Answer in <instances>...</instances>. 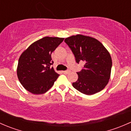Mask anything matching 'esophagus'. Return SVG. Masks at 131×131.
Returning <instances> with one entry per match:
<instances>
[{
  "instance_id": "34e87169",
  "label": "esophagus",
  "mask_w": 131,
  "mask_h": 131,
  "mask_svg": "<svg viewBox=\"0 0 131 131\" xmlns=\"http://www.w3.org/2000/svg\"><path fill=\"white\" fill-rule=\"evenodd\" d=\"M71 71H70V70H65V71H63V73H70V72Z\"/></svg>"
}]
</instances>
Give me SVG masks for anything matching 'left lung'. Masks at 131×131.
<instances>
[{
    "label": "left lung",
    "mask_w": 131,
    "mask_h": 131,
    "mask_svg": "<svg viewBox=\"0 0 131 131\" xmlns=\"http://www.w3.org/2000/svg\"><path fill=\"white\" fill-rule=\"evenodd\" d=\"M64 42L68 46L77 63L84 61V68L77 73L73 88L82 93L92 95L105 88L110 77L112 61L103 45L96 39L82 35H73Z\"/></svg>",
    "instance_id": "left-lung-1"
}]
</instances>
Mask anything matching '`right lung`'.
Returning a JSON list of instances; mask_svg holds the SVG:
<instances>
[{
	"instance_id": "right-lung-1",
	"label": "right lung",
	"mask_w": 131,
	"mask_h": 131,
	"mask_svg": "<svg viewBox=\"0 0 131 131\" xmlns=\"http://www.w3.org/2000/svg\"><path fill=\"white\" fill-rule=\"evenodd\" d=\"M63 38L45 37L34 42L21 54L17 75L21 84L34 94L47 92L59 77L55 72L51 54L63 42Z\"/></svg>"
}]
</instances>
